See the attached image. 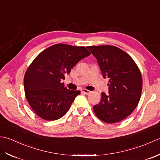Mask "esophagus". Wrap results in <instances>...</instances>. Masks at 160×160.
Returning <instances> with one entry per match:
<instances>
[{
  "label": "esophagus",
  "instance_id": "34e87169",
  "mask_svg": "<svg viewBox=\"0 0 160 160\" xmlns=\"http://www.w3.org/2000/svg\"><path fill=\"white\" fill-rule=\"evenodd\" d=\"M81 92H83L86 94H90L91 93V91H90L88 90H86V89H84V88L81 89Z\"/></svg>",
  "mask_w": 160,
  "mask_h": 160
}]
</instances>
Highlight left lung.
Instances as JSON below:
<instances>
[{"mask_svg":"<svg viewBox=\"0 0 160 160\" xmlns=\"http://www.w3.org/2000/svg\"><path fill=\"white\" fill-rule=\"evenodd\" d=\"M97 58L104 79H108L109 94L102 93L101 102L93 106L104 122L122 121L135 109L141 97L142 77L134 60L124 51L112 45L89 46Z\"/></svg>","mask_w":160,"mask_h":160,"instance_id":"8db88e82","label":"left lung"}]
</instances>
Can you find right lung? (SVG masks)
I'll use <instances>...</instances> for the list:
<instances>
[{"label": "right lung", "instance_id": "right-lung-1", "mask_svg": "<svg viewBox=\"0 0 160 160\" xmlns=\"http://www.w3.org/2000/svg\"><path fill=\"white\" fill-rule=\"evenodd\" d=\"M85 47L55 44L39 54L28 68L24 77L26 98L41 118L52 121L69 110L79 90H70L61 81L82 58L89 56Z\"/></svg>", "mask_w": 160, "mask_h": 160}]
</instances>
